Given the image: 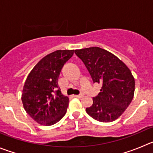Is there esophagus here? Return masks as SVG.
<instances>
[{
  "label": "esophagus",
  "mask_w": 153,
  "mask_h": 153,
  "mask_svg": "<svg viewBox=\"0 0 153 153\" xmlns=\"http://www.w3.org/2000/svg\"><path fill=\"white\" fill-rule=\"evenodd\" d=\"M75 97L77 98H82L83 97V94H77V95H75Z\"/></svg>",
  "instance_id": "1"
}]
</instances>
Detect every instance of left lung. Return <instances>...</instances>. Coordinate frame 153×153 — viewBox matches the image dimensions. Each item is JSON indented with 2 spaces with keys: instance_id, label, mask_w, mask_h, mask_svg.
Instances as JSON below:
<instances>
[{
  "instance_id": "obj_1",
  "label": "left lung",
  "mask_w": 153,
  "mask_h": 153,
  "mask_svg": "<svg viewBox=\"0 0 153 153\" xmlns=\"http://www.w3.org/2000/svg\"><path fill=\"white\" fill-rule=\"evenodd\" d=\"M91 76L93 82L102 84L101 92L87 107L91 117L101 123H110L121 116L131 102L134 79L127 66L116 56L99 47L75 50Z\"/></svg>"
}]
</instances>
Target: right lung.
I'll return each instance as SVG.
<instances>
[{"instance_id": "add662e5", "label": "right lung", "mask_w": 153, "mask_h": 153, "mask_svg": "<svg viewBox=\"0 0 153 153\" xmlns=\"http://www.w3.org/2000/svg\"><path fill=\"white\" fill-rule=\"evenodd\" d=\"M74 50H56L35 65L27 76L22 94L23 107L37 123L52 126L66 114L69 98L62 94L58 80Z\"/></svg>"}]
</instances>
